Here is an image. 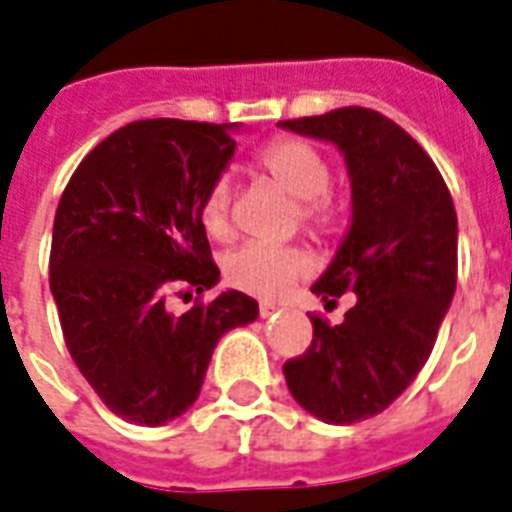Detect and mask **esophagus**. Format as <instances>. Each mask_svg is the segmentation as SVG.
<instances>
[{"label":"esophagus","instance_id":"obj_1","mask_svg":"<svg viewBox=\"0 0 512 512\" xmlns=\"http://www.w3.org/2000/svg\"><path fill=\"white\" fill-rule=\"evenodd\" d=\"M257 313H260V318H268V315L278 313V305H273V302H260Z\"/></svg>","mask_w":512,"mask_h":512}]
</instances>
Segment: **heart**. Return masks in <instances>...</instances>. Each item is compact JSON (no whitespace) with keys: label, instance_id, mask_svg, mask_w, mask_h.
<instances>
[{"label":"heart","instance_id":"heart-1","mask_svg":"<svg viewBox=\"0 0 512 512\" xmlns=\"http://www.w3.org/2000/svg\"><path fill=\"white\" fill-rule=\"evenodd\" d=\"M257 173L284 191L286 197L297 199V223L307 236L326 239L342 226L347 202L339 191L328 186L331 165L321 149L297 136H281L265 144L255 157ZM231 184L218 178L207 189L199 205L202 226L213 239L228 242L234 236V213H231ZM310 263L305 252L297 247H263L247 244L236 249L223 263V276L231 286L257 297H278L286 286L305 276Z\"/></svg>","mask_w":512,"mask_h":512}]
</instances>
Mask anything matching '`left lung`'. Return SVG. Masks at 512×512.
Returning a JSON list of instances; mask_svg holds the SVG:
<instances>
[{
	"label": "left lung",
	"mask_w": 512,
	"mask_h": 512,
	"mask_svg": "<svg viewBox=\"0 0 512 512\" xmlns=\"http://www.w3.org/2000/svg\"><path fill=\"white\" fill-rule=\"evenodd\" d=\"M278 126L344 152L352 226L313 292L326 305L357 294L339 326L310 313L313 342L284 363L286 386L321 421H365L405 392L434 350L458 286V215L426 149L381 112L339 107Z\"/></svg>",
	"instance_id": "obj_1"
}]
</instances>
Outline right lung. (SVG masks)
I'll use <instances>...</instances> for the list:
<instances>
[{"label": "right lung", "mask_w": 512, "mask_h": 512, "mask_svg": "<svg viewBox=\"0 0 512 512\" xmlns=\"http://www.w3.org/2000/svg\"><path fill=\"white\" fill-rule=\"evenodd\" d=\"M228 126L134 120L83 157L54 213L49 289L78 371L112 413L162 426L199 397L215 344L257 318L223 292L199 205L234 155ZM186 314L170 296L190 298Z\"/></svg>", "instance_id": "add662e5"}]
</instances>
